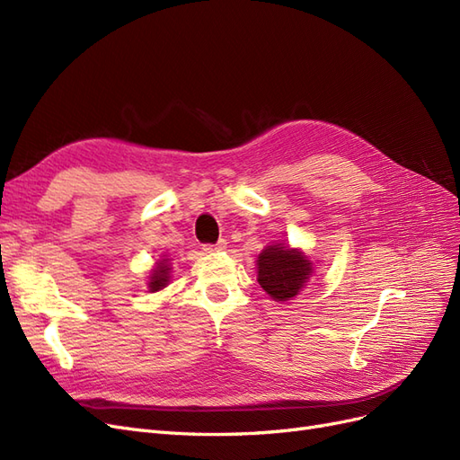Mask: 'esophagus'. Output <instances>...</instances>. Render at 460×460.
<instances>
[{
  "label": "esophagus",
  "mask_w": 460,
  "mask_h": 460,
  "mask_svg": "<svg viewBox=\"0 0 460 460\" xmlns=\"http://www.w3.org/2000/svg\"><path fill=\"white\" fill-rule=\"evenodd\" d=\"M207 253H215V252H222V249H226V240H218L217 243H207L205 247Z\"/></svg>",
  "instance_id": "obj_1"
}]
</instances>
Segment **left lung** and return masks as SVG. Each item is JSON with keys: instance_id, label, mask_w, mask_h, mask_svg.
I'll return each mask as SVG.
<instances>
[{"instance_id": "obj_1", "label": "left lung", "mask_w": 460, "mask_h": 460, "mask_svg": "<svg viewBox=\"0 0 460 460\" xmlns=\"http://www.w3.org/2000/svg\"><path fill=\"white\" fill-rule=\"evenodd\" d=\"M257 269V280L261 288L274 301H288L296 297L313 272L307 257L296 252V249H288L282 243L269 245L264 249L259 255Z\"/></svg>"}]
</instances>
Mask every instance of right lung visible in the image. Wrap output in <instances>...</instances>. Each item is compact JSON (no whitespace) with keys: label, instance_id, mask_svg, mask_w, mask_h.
I'll list each match as a JSON object with an SVG mask.
<instances>
[{"label":"right lung","instance_id":"1","mask_svg":"<svg viewBox=\"0 0 460 460\" xmlns=\"http://www.w3.org/2000/svg\"><path fill=\"white\" fill-rule=\"evenodd\" d=\"M169 264H164V261L163 262H159L157 264V269L153 270V274L149 276V289L151 291H159L161 288H164L166 286V282H169Z\"/></svg>","mask_w":460,"mask_h":460}]
</instances>
